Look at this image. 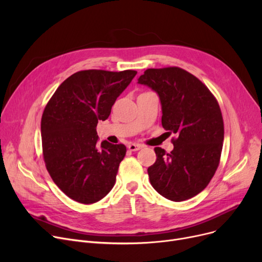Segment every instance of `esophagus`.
I'll use <instances>...</instances> for the list:
<instances>
[{"label": "esophagus", "instance_id": "1", "mask_svg": "<svg viewBox=\"0 0 262 262\" xmlns=\"http://www.w3.org/2000/svg\"><path fill=\"white\" fill-rule=\"evenodd\" d=\"M143 145L141 144H138V143H130L128 145V149L132 150V152H136V150H139L140 148H142Z\"/></svg>", "mask_w": 262, "mask_h": 262}]
</instances>
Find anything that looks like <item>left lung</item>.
Listing matches in <instances>:
<instances>
[{
	"mask_svg": "<svg viewBox=\"0 0 262 262\" xmlns=\"http://www.w3.org/2000/svg\"><path fill=\"white\" fill-rule=\"evenodd\" d=\"M138 82L158 93L162 127L176 135L171 153L154 148L150 185L174 202L193 198L208 186L221 158L224 123L219 103L198 77L178 67L147 69Z\"/></svg>",
	"mask_w": 262,
	"mask_h": 262,
	"instance_id": "obj_1",
	"label": "left lung"
}]
</instances>
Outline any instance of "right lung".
Returning a JSON list of instances; mask_svg holds the SVG:
<instances>
[{
    "instance_id": "right-lung-1",
    "label": "right lung",
    "mask_w": 262,
    "mask_h": 262,
    "mask_svg": "<svg viewBox=\"0 0 262 262\" xmlns=\"http://www.w3.org/2000/svg\"><path fill=\"white\" fill-rule=\"evenodd\" d=\"M137 71L84 70L69 76L48 102L41 119L46 167L53 182L81 204L102 200L116 183L124 144L98 148L96 125L105 121Z\"/></svg>"
}]
</instances>
